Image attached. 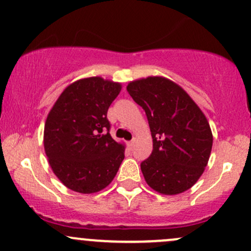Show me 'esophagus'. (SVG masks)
I'll return each instance as SVG.
<instances>
[{"mask_svg": "<svg viewBox=\"0 0 251 251\" xmlns=\"http://www.w3.org/2000/svg\"><path fill=\"white\" fill-rule=\"evenodd\" d=\"M134 143H136V139H132L131 140V142H128V147H130V148H133L134 147Z\"/></svg>", "mask_w": 251, "mask_h": 251, "instance_id": "esophagus-1", "label": "esophagus"}]
</instances>
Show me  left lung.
Returning <instances> with one entry per match:
<instances>
[{"label":"left lung","instance_id":"obj_1","mask_svg":"<svg viewBox=\"0 0 251 251\" xmlns=\"http://www.w3.org/2000/svg\"><path fill=\"white\" fill-rule=\"evenodd\" d=\"M128 94L145 111L153 149L140 163L153 191L180 194L199 180L210 158L212 131L205 114L178 84L159 76L130 82Z\"/></svg>","mask_w":251,"mask_h":251}]
</instances>
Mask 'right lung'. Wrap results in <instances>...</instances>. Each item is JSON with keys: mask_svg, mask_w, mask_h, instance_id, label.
I'll list each match as a JSON object with an SVG mask.
<instances>
[{"mask_svg": "<svg viewBox=\"0 0 251 251\" xmlns=\"http://www.w3.org/2000/svg\"><path fill=\"white\" fill-rule=\"evenodd\" d=\"M121 84L88 77L68 85L50 111L44 148L52 170L71 191L90 194L106 188L125 157L109 134L107 111Z\"/></svg>", "mask_w": 251, "mask_h": 251, "instance_id": "obj_1", "label": "right lung"}]
</instances>
